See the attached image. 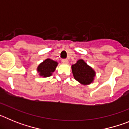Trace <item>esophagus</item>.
I'll list each match as a JSON object with an SVG mask.
<instances>
[{"instance_id": "esophagus-1", "label": "esophagus", "mask_w": 129, "mask_h": 129, "mask_svg": "<svg viewBox=\"0 0 129 129\" xmlns=\"http://www.w3.org/2000/svg\"><path fill=\"white\" fill-rule=\"evenodd\" d=\"M62 62H64V63H68V60H67V59H62Z\"/></svg>"}]
</instances>
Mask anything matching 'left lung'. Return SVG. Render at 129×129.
Listing matches in <instances>:
<instances>
[{
	"mask_svg": "<svg viewBox=\"0 0 129 129\" xmlns=\"http://www.w3.org/2000/svg\"><path fill=\"white\" fill-rule=\"evenodd\" d=\"M72 71L75 79L82 85H90L94 81L95 72L83 59H79L72 65Z\"/></svg>",
	"mask_w": 129,
	"mask_h": 129,
	"instance_id": "left-lung-1",
	"label": "left lung"
}]
</instances>
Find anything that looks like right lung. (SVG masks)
Listing matches in <instances>:
<instances>
[{
  "label": "right lung",
  "mask_w": 129,
  "mask_h": 129,
  "mask_svg": "<svg viewBox=\"0 0 129 129\" xmlns=\"http://www.w3.org/2000/svg\"><path fill=\"white\" fill-rule=\"evenodd\" d=\"M57 65L58 62L57 61L48 58L39 64V65L37 67V70L40 76L48 77L52 76V73L55 70Z\"/></svg>",
  "instance_id": "obj_1"
}]
</instances>
